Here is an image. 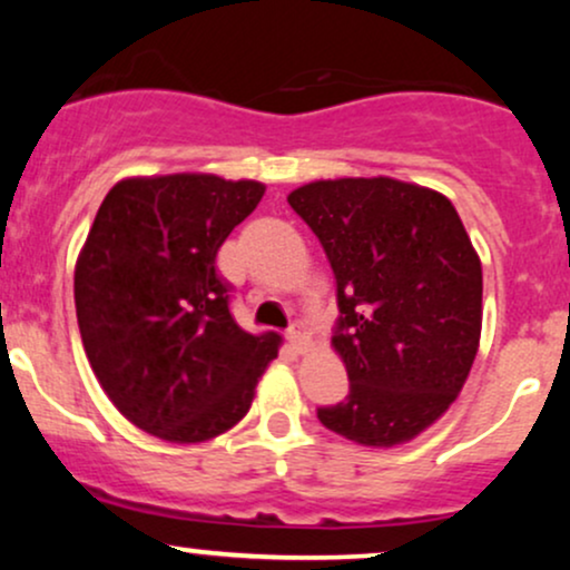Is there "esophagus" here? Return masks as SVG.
<instances>
[{
  "label": "esophagus",
  "mask_w": 570,
  "mask_h": 570,
  "mask_svg": "<svg viewBox=\"0 0 570 570\" xmlns=\"http://www.w3.org/2000/svg\"><path fill=\"white\" fill-rule=\"evenodd\" d=\"M286 340H289V345L297 353H303V351H307V345H311V335H307V330L299 322H294L292 326H289V332H286Z\"/></svg>",
  "instance_id": "esophagus-1"
}]
</instances>
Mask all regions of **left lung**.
Returning <instances> with one entry per match:
<instances>
[{
    "label": "left lung",
    "instance_id": "left-lung-1",
    "mask_svg": "<svg viewBox=\"0 0 570 570\" xmlns=\"http://www.w3.org/2000/svg\"><path fill=\"white\" fill-rule=\"evenodd\" d=\"M289 206L335 273L332 343L351 383L318 421L367 448L412 440L455 402L480 345L482 267L461 217L389 176L313 181Z\"/></svg>",
    "mask_w": 570,
    "mask_h": 570
}]
</instances>
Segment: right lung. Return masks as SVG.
I'll use <instances>...</instances> for the list:
<instances>
[{"instance_id":"add662e5","label":"right lung","mask_w":570,"mask_h":570,"mask_svg":"<svg viewBox=\"0 0 570 570\" xmlns=\"http://www.w3.org/2000/svg\"><path fill=\"white\" fill-rule=\"evenodd\" d=\"M263 195L259 181L174 174L120 181L98 206L77 259V324L101 389L147 434L189 444L233 429L278 356V335L235 324L217 271Z\"/></svg>"}]
</instances>
